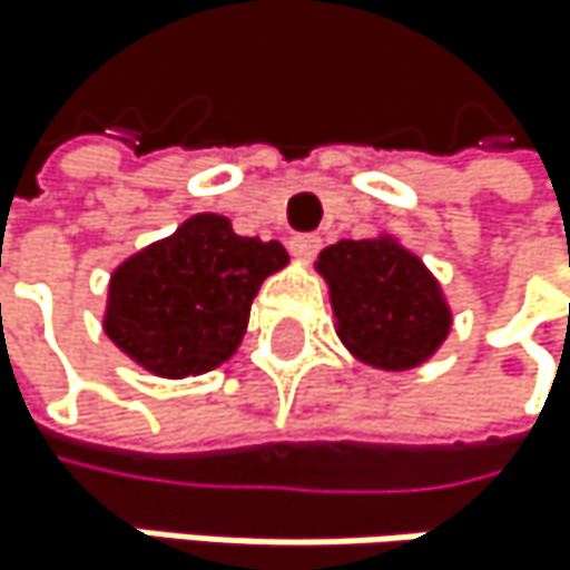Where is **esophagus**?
<instances>
[{
	"label": "esophagus",
	"mask_w": 570,
	"mask_h": 570,
	"mask_svg": "<svg viewBox=\"0 0 570 570\" xmlns=\"http://www.w3.org/2000/svg\"><path fill=\"white\" fill-rule=\"evenodd\" d=\"M317 249H321V239H317V236H294V239H291V253H294L297 259H304V263H311V259L317 256Z\"/></svg>",
	"instance_id": "1"
}]
</instances>
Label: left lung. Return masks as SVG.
Returning a JSON list of instances; mask_svg holds the SVG:
<instances>
[{
    "label": "left lung",
    "mask_w": 570,
    "mask_h": 570,
    "mask_svg": "<svg viewBox=\"0 0 570 570\" xmlns=\"http://www.w3.org/2000/svg\"><path fill=\"white\" fill-rule=\"evenodd\" d=\"M334 331L361 364L409 372L425 364L453 327L450 301L432 269L392 233L341 239L317 256Z\"/></svg>",
    "instance_id": "obj_1"
}]
</instances>
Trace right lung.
Masks as SVG:
<instances>
[{
	"mask_svg": "<svg viewBox=\"0 0 570 570\" xmlns=\"http://www.w3.org/2000/svg\"><path fill=\"white\" fill-rule=\"evenodd\" d=\"M287 263L276 239L239 236L226 216L195 213L114 266L104 334L158 379L206 375L236 354L253 297Z\"/></svg>",
	"mask_w": 570,
	"mask_h": 570,
	"instance_id": "add662e5",
	"label": "right lung"
}]
</instances>
